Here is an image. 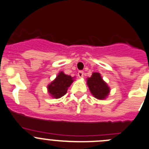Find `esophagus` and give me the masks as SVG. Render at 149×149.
I'll return each instance as SVG.
<instances>
[{
  "mask_svg": "<svg viewBox=\"0 0 149 149\" xmlns=\"http://www.w3.org/2000/svg\"><path fill=\"white\" fill-rule=\"evenodd\" d=\"M78 76H79V78H83L84 77V72L82 71V70H79V71L78 72Z\"/></svg>",
  "mask_w": 149,
  "mask_h": 149,
  "instance_id": "34e87169",
  "label": "esophagus"
}]
</instances>
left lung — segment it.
<instances>
[{
    "label": "left lung",
    "instance_id": "obj_1",
    "mask_svg": "<svg viewBox=\"0 0 149 149\" xmlns=\"http://www.w3.org/2000/svg\"><path fill=\"white\" fill-rule=\"evenodd\" d=\"M87 84L91 93L95 97L102 100L109 93V87L102 80L101 76L98 73H92L90 78H88Z\"/></svg>",
    "mask_w": 149,
    "mask_h": 149
}]
</instances>
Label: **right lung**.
<instances>
[{"label":"right lung","instance_id":"obj_1","mask_svg":"<svg viewBox=\"0 0 149 149\" xmlns=\"http://www.w3.org/2000/svg\"><path fill=\"white\" fill-rule=\"evenodd\" d=\"M73 81L71 76L60 72L57 78L48 86L49 92L53 97H61L67 93L68 88Z\"/></svg>","mask_w":149,"mask_h":149}]
</instances>
